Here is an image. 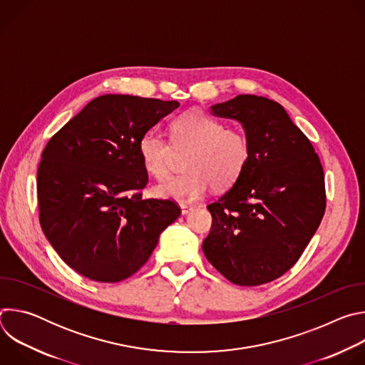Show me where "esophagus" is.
<instances>
[{"instance_id": "obj_1", "label": "esophagus", "mask_w": 365, "mask_h": 365, "mask_svg": "<svg viewBox=\"0 0 365 365\" xmlns=\"http://www.w3.org/2000/svg\"><path fill=\"white\" fill-rule=\"evenodd\" d=\"M179 206H180V211H182V214H183V215L189 214V212L193 210L192 205H189V203H186V202H180V203H179Z\"/></svg>"}]
</instances>
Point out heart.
Returning a JSON list of instances; mask_svg holds the SVG:
<instances>
[{
  "mask_svg": "<svg viewBox=\"0 0 365 365\" xmlns=\"http://www.w3.org/2000/svg\"><path fill=\"white\" fill-rule=\"evenodd\" d=\"M173 145L189 148L185 173L154 185L151 193L160 199L190 200L199 197L212 185L227 189L244 172L250 159V143L238 128L225 124L200 110L186 111L172 121ZM138 154L148 175L163 179L169 173L172 145L154 131L145 133L138 141Z\"/></svg>",
  "mask_w": 365,
  "mask_h": 365,
  "instance_id": "obj_1",
  "label": "heart"
}]
</instances>
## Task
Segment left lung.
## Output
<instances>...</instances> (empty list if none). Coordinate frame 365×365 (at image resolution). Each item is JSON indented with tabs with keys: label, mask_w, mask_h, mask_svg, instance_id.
I'll return each mask as SVG.
<instances>
[{
	"label": "left lung",
	"mask_w": 365,
	"mask_h": 365,
	"mask_svg": "<svg viewBox=\"0 0 365 365\" xmlns=\"http://www.w3.org/2000/svg\"><path fill=\"white\" fill-rule=\"evenodd\" d=\"M211 114L242 125L250 159L231 189L207 205L212 227L202 250L231 283L264 284L292 269L317 232L327 206L324 169L273 99L238 95Z\"/></svg>",
	"instance_id": "left-lung-1"
}]
</instances>
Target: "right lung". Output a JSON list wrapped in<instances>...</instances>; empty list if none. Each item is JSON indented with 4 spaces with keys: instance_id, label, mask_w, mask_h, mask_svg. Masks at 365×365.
<instances>
[{
    "instance_id": "right-lung-1",
    "label": "right lung",
    "mask_w": 365,
    "mask_h": 365,
    "mask_svg": "<svg viewBox=\"0 0 365 365\" xmlns=\"http://www.w3.org/2000/svg\"><path fill=\"white\" fill-rule=\"evenodd\" d=\"M178 101L101 95L47 143L37 170L40 225L63 262L102 283L133 276L175 222L172 200L143 199L140 138Z\"/></svg>"
}]
</instances>
